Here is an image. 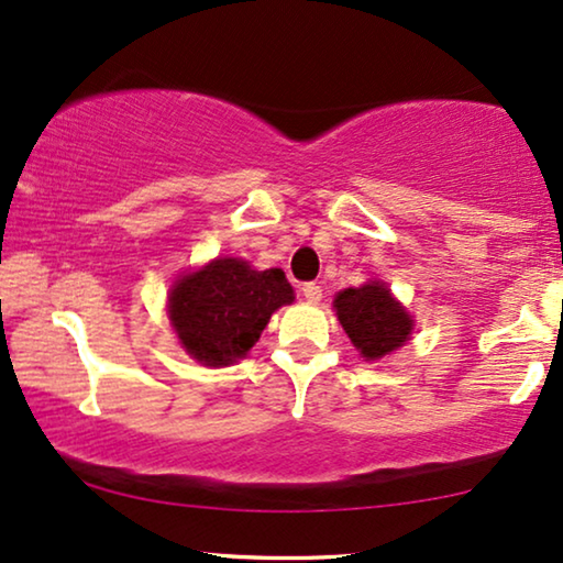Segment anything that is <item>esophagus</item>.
Instances as JSON below:
<instances>
[{"instance_id": "obj_1", "label": "esophagus", "mask_w": 563, "mask_h": 563, "mask_svg": "<svg viewBox=\"0 0 563 563\" xmlns=\"http://www.w3.org/2000/svg\"><path fill=\"white\" fill-rule=\"evenodd\" d=\"M302 295L310 305H318L322 299V289L314 282H307V284H302Z\"/></svg>"}]
</instances>
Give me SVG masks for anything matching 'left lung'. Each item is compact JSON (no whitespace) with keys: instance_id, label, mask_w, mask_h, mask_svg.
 <instances>
[{"instance_id":"1","label":"left lung","mask_w":563,"mask_h":563,"mask_svg":"<svg viewBox=\"0 0 563 563\" xmlns=\"http://www.w3.org/2000/svg\"><path fill=\"white\" fill-rule=\"evenodd\" d=\"M333 307L351 343L366 361H379L397 351L412 333V314L379 279L338 291Z\"/></svg>"}]
</instances>
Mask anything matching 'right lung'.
<instances>
[{
	"label": "right lung",
	"instance_id": "add662e5",
	"mask_svg": "<svg viewBox=\"0 0 563 563\" xmlns=\"http://www.w3.org/2000/svg\"><path fill=\"white\" fill-rule=\"evenodd\" d=\"M291 302L295 289L282 268L258 272L243 258H214L174 282L168 320L191 358L230 366L256 345L272 314Z\"/></svg>",
	"mask_w": 563,
	"mask_h": 563
}]
</instances>
